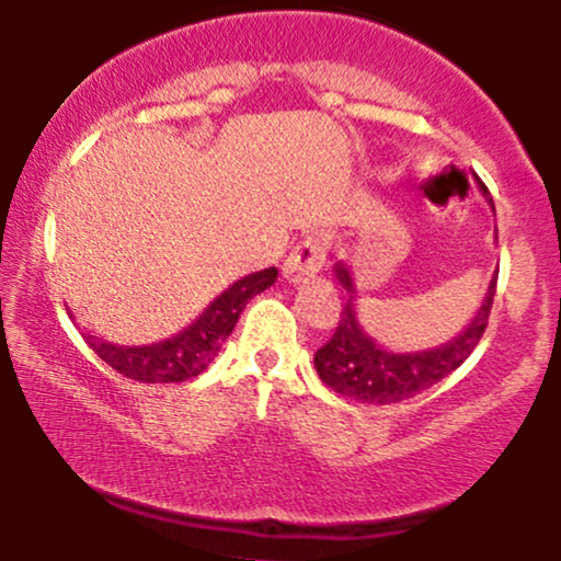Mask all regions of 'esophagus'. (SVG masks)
<instances>
[{
    "instance_id": "obj_1",
    "label": "esophagus",
    "mask_w": 561,
    "mask_h": 561,
    "mask_svg": "<svg viewBox=\"0 0 561 561\" xmlns=\"http://www.w3.org/2000/svg\"><path fill=\"white\" fill-rule=\"evenodd\" d=\"M327 261V242L317 234H308L295 244L293 253L287 255L282 274L287 282H306L321 272Z\"/></svg>"
}]
</instances>
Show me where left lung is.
<instances>
[{
	"label": "left lung",
	"instance_id": "1",
	"mask_svg": "<svg viewBox=\"0 0 561 561\" xmlns=\"http://www.w3.org/2000/svg\"><path fill=\"white\" fill-rule=\"evenodd\" d=\"M480 190L488 197L485 186L480 184ZM334 276L347 289V302L337 330H334L330 343L319 347L313 364H317L321 382L330 385L334 392L353 398V401L377 405L401 403L405 398L416 396V392H424L467 362L469 353L478 347L482 332L488 327L495 279H499V274H493L478 313L454 340L437 347H427V351L396 353L379 345L371 334H366L362 321H358L356 285H353L351 268L345 263H334Z\"/></svg>",
	"mask_w": 561,
	"mask_h": 561
}]
</instances>
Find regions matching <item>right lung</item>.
<instances>
[{
  "label": "right lung",
  "instance_id": "right-lung-1",
  "mask_svg": "<svg viewBox=\"0 0 561 561\" xmlns=\"http://www.w3.org/2000/svg\"><path fill=\"white\" fill-rule=\"evenodd\" d=\"M276 282V268L248 274L237 279L229 289H224L218 298L192 321L186 330L173 334L169 340H160L152 345H115L96 340L89 334V345L107 366H113L118 375L137 382H184L208 369L221 351L224 340L234 330L237 319L244 311L250 298L268 289Z\"/></svg>",
  "mask_w": 561,
  "mask_h": 561
}]
</instances>
